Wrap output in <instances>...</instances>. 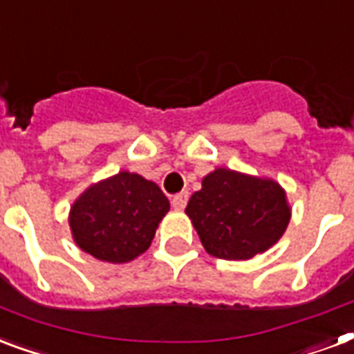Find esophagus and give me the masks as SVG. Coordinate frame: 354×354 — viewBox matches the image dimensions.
Wrapping results in <instances>:
<instances>
[{
	"instance_id": "obj_1",
	"label": "esophagus",
	"mask_w": 354,
	"mask_h": 354,
	"mask_svg": "<svg viewBox=\"0 0 354 354\" xmlns=\"http://www.w3.org/2000/svg\"><path fill=\"white\" fill-rule=\"evenodd\" d=\"M188 201V192L187 190H183V192L175 194L174 198H171V205H174L175 211H183L185 207H187Z\"/></svg>"
}]
</instances>
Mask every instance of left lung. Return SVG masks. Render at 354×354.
<instances>
[{
	"mask_svg": "<svg viewBox=\"0 0 354 354\" xmlns=\"http://www.w3.org/2000/svg\"><path fill=\"white\" fill-rule=\"evenodd\" d=\"M188 218L203 248L220 259H250L283 235L291 209L283 188L261 179L216 167L203 177L201 190L188 201Z\"/></svg>",
	"mask_w": 354,
	"mask_h": 354,
	"instance_id": "obj_1",
	"label": "left lung"
}]
</instances>
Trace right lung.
<instances>
[{
  "label": "right lung",
  "instance_id": "add662e5",
  "mask_svg": "<svg viewBox=\"0 0 354 354\" xmlns=\"http://www.w3.org/2000/svg\"><path fill=\"white\" fill-rule=\"evenodd\" d=\"M169 201L158 185L142 175L119 171L91 185L71 207L74 243L108 263H129L151 246Z\"/></svg>",
  "mask_w": 354,
  "mask_h": 354
}]
</instances>
